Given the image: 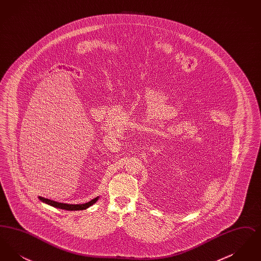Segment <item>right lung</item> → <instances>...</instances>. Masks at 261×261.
<instances>
[{"label": "right lung", "mask_w": 261, "mask_h": 261, "mask_svg": "<svg viewBox=\"0 0 261 261\" xmlns=\"http://www.w3.org/2000/svg\"><path fill=\"white\" fill-rule=\"evenodd\" d=\"M99 198V197H97V198L90 200L89 202L83 203V204H68V203H63V202H58V201H55V200H51V199H45V198H42V197H39V199L41 201H43L44 203L49 204L50 206L61 208V210H65V211H72L86 210L88 207H90L91 205H93L94 203H96Z\"/></svg>", "instance_id": "1"}]
</instances>
